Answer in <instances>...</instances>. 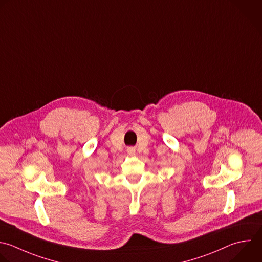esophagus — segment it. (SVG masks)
<instances>
[{
	"label": "esophagus",
	"instance_id": "34e87169",
	"mask_svg": "<svg viewBox=\"0 0 262 262\" xmlns=\"http://www.w3.org/2000/svg\"><path fill=\"white\" fill-rule=\"evenodd\" d=\"M127 152H128V154H129V155H134V154H135V151H134L133 149H129V150H127Z\"/></svg>",
	"mask_w": 262,
	"mask_h": 262
}]
</instances>
